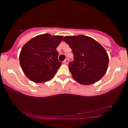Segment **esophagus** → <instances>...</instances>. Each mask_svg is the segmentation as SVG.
<instances>
[{
    "instance_id": "obj_1",
    "label": "esophagus",
    "mask_w": 128,
    "mask_h": 128,
    "mask_svg": "<svg viewBox=\"0 0 128 128\" xmlns=\"http://www.w3.org/2000/svg\"><path fill=\"white\" fill-rule=\"evenodd\" d=\"M68 62H69V60H68V59H65V60H64V62H63V63H64V64H68Z\"/></svg>"
}]
</instances>
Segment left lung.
<instances>
[{
    "label": "left lung",
    "instance_id": "8db88e82",
    "mask_svg": "<svg viewBox=\"0 0 128 128\" xmlns=\"http://www.w3.org/2000/svg\"><path fill=\"white\" fill-rule=\"evenodd\" d=\"M63 40L69 44L74 54V61L69 69L76 81L90 85L100 80L107 71L109 56L104 48L90 37L68 36Z\"/></svg>",
    "mask_w": 128,
    "mask_h": 128
}]
</instances>
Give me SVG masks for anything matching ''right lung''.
Here are the masks:
<instances>
[{
    "label": "right lung",
    "instance_id": "1",
    "mask_svg": "<svg viewBox=\"0 0 128 128\" xmlns=\"http://www.w3.org/2000/svg\"><path fill=\"white\" fill-rule=\"evenodd\" d=\"M62 36L49 34L38 35L27 41L20 50L19 62L28 79L36 83L50 80L62 63L58 60L56 48Z\"/></svg>",
    "mask_w": 128,
    "mask_h": 128
}]
</instances>
